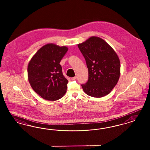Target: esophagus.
<instances>
[{"label": "esophagus", "instance_id": "esophagus-1", "mask_svg": "<svg viewBox=\"0 0 150 150\" xmlns=\"http://www.w3.org/2000/svg\"><path fill=\"white\" fill-rule=\"evenodd\" d=\"M77 79V76H74V77H71V80H75V79Z\"/></svg>", "mask_w": 150, "mask_h": 150}]
</instances>
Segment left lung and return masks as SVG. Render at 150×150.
<instances>
[{"label":"left lung","instance_id":"obj_1","mask_svg":"<svg viewBox=\"0 0 150 150\" xmlns=\"http://www.w3.org/2000/svg\"><path fill=\"white\" fill-rule=\"evenodd\" d=\"M88 70L86 83L82 84L87 95L100 98L107 95L118 82L120 63L113 48L103 40L91 37L78 45Z\"/></svg>","mask_w":150,"mask_h":150}]
</instances>
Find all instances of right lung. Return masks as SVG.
Returning a JSON list of instances; mask_svg holds the SVG:
<instances>
[{"label": "right lung", "instance_id": "obj_1", "mask_svg": "<svg viewBox=\"0 0 150 150\" xmlns=\"http://www.w3.org/2000/svg\"><path fill=\"white\" fill-rule=\"evenodd\" d=\"M68 50L65 46L46 45L28 63V81L33 90L45 100H59L67 91L68 80L64 76L60 62Z\"/></svg>", "mask_w": 150, "mask_h": 150}]
</instances>
